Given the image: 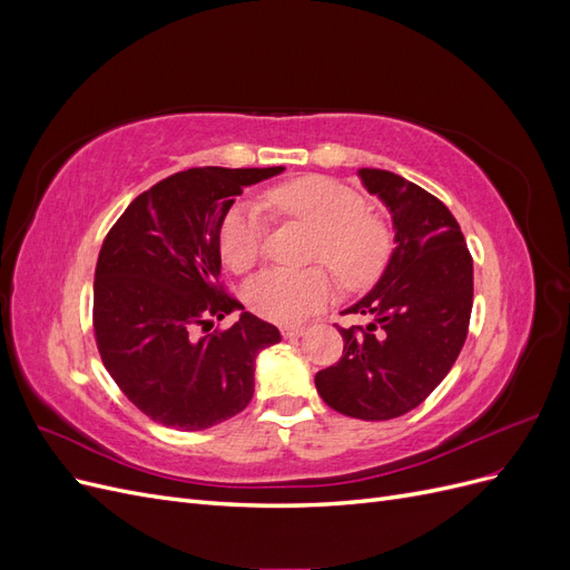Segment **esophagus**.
<instances>
[{"instance_id": "1", "label": "esophagus", "mask_w": 570, "mask_h": 570, "mask_svg": "<svg viewBox=\"0 0 570 570\" xmlns=\"http://www.w3.org/2000/svg\"><path fill=\"white\" fill-rule=\"evenodd\" d=\"M281 333L285 340H295V337H302L306 333L304 325H283Z\"/></svg>"}]
</instances>
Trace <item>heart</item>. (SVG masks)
Instances as JSON below:
<instances>
[{"label": "heart", "mask_w": 570, "mask_h": 570, "mask_svg": "<svg viewBox=\"0 0 570 570\" xmlns=\"http://www.w3.org/2000/svg\"><path fill=\"white\" fill-rule=\"evenodd\" d=\"M273 212L299 218L318 237L314 262H323L347 287L377 281L390 262L392 230L383 218L366 214V202L335 180L306 176L266 195ZM264 220L256 206L237 204L220 223V256L233 271H247L262 249ZM335 287L323 268L266 271L247 285L245 299L254 314L273 323H302L333 299Z\"/></svg>", "instance_id": "1"}]
</instances>
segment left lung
<instances>
[{
  "instance_id": "obj_1",
  "label": "left lung",
  "mask_w": 570,
  "mask_h": 570,
  "mask_svg": "<svg viewBox=\"0 0 570 570\" xmlns=\"http://www.w3.org/2000/svg\"><path fill=\"white\" fill-rule=\"evenodd\" d=\"M392 218L394 249L377 283L342 314V358L316 373L321 400L344 416L390 421L416 409L450 373L469 333L473 258L446 206L383 168H358Z\"/></svg>"
}]
</instances>
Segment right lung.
<instances>
[{
    "instance_id": "right-lung-1",
    "label": "right lung",
    "mask_w": 570,
    "mask_h": 570,
    "mask_svg": "<svg viewBox=\"0 0 570 570\" xmlns=\"http://www.w3.org/2000/svg\"><path fill=\"white\" fill-rule=\"evenodd\" d=\"M283 170H180L135 197L101 245L97 347L114 383L151 421L193 433L249 404L256 356L281 331L216 289L218 230L245 187ZM233 311L240 318L228 332L198 335Z\"/></svg>"
}]
</instances>
